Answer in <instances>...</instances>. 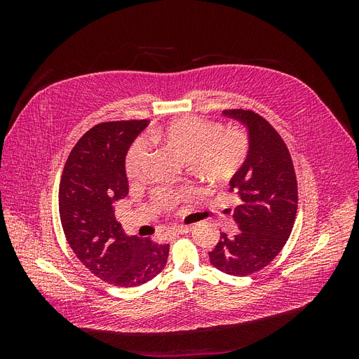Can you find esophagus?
Wrapping results in <instances>:
<instances>
[{
    "label": "esophagus",
    "mask_w": 359,
    "mask_h": 359,
    "mask_svg": "<svg viewBox=\"0 0 359 359\" xmlns=\"http://www.w3.org/2000/svg\"><path fill=\"white\" fill-rule=\"evenodd\" d=\"M189 231H190V227H187V226H181V227L178 226V227H175V229H172L169 233H170V235H175V236H177V235L187 233Z\"/></svg>",
    "instance_id": "esophagus-1"
}]
</instances>
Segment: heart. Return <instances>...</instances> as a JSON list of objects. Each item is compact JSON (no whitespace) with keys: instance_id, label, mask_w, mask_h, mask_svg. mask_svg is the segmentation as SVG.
I'll list each match as a JSON object with an SVG mask.
<instances>
[{"instance_id":"b5f03b06","label":"heart","mask_w":359,"mask_h":359,"mask_svg":"<svg viewBox=\"0 0 359 359\" xmlns=\"http://www.w3.org/2000/svg\"><path fill=\"white\" fill-rule=\"evenodd\" d=\"M151 142H160L175 151L184 160L191 161V168L206 180H229L243 166L248 153V140L243 130H222L212 121L199 116H182L148 133ZM149 147L139 139L130 147L126 157V175L130 181L142 177ZM158 203L169 205L175 196L157 194Z\"/></svg>"}]
</instances>
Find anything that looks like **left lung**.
Instances as JSON below:
<instances>
[{
    "mask_svg": "<svg viewBox=\"0 0 359 359\" xmlns=\"http://www.w3.org/2000/svg\"><path fill=\"white\" fill-rule=\"evenodd\" d=\"M223 115L247 128L248 153L229 181V191L241 199L233 211L240 232H222L210 260L226 274L244 277L265 268L286 244L298 208L297 177L285 140L266 119L243 109Z\"/></svg>",
    "mask_w": 359,
    "mask_h": 359,
    "instance_id": "left-lung-1",
    "label": "left lung"
}]
</instances>
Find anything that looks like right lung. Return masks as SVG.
I'll list each match as a JSON object with an SVG mask.
<instances>
[{
	"mask_svg": "<svg viewBox=\"0 0 359 359\" xmlns=\"http://www.w3.org/2000/svg\"><path fill=\"white\" fill-rule=\"evenodd\" d=\"M148 119L102 123L74 145L60 184V217L73 253L94 276L136 287L165 268L169 244L126 235L114 203L127 196L126 156Z\"/></svg>",
	"mask_w": 359,
	"mask_h": 359,
	"instance_id": "1",
	"label": "right lung"
}]
</instances>
